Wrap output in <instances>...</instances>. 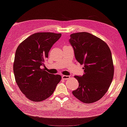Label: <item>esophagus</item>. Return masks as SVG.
Here are the masks:
<instances>
[{"instance_id":"esophagus-1","label":"esophagus","mask_w":127,"mask_h":127,"mask_svg":"<svg viewBox=\"0 0 127 127\" xmlns=\"http://www.w3.org/2000/svg\"><path fill=\"white\" fill-rule=\"evenodd\" d=\"M69 76H67V75H63L62 76V79H65V80H67V79L69 78Z\"/></svg>"}]
</instances>
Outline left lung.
<instances>
[{"label":"left lung","mask_w":127,"mask_h":127,"mask_svg":"<svg viewBox=\"0 0 127 127\" xmlns=\"http://www.w3.org/2000/svg\"><path fill=\"white\" fill-rule=\"evenodd\" d=\"M69 41L76 59L84 65L83 75L75 76L79 85L72 94L84 103L98 101L107 92L113 77L110 49L101 39L86 32L71 34Z\"/></svg>","instance_id":"8db88e82"}]
</instances>
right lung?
<instances>
[{"label": "right lung", "mask_w": 127, "mask_h": 127, "mask_svg": "<svg viewBox=\"0 0 127 127\" xmlns=\"http://www.w3.org/2000/svg\"><path fill=\"white\" fill-rule=\"evenodd\" d=\"M61 33L37 32L20 43L15 52L14 73L22 93L33 101H41L54 93L62 77L51 74L43 67L52 45Z\"/></svg>", "instance_id": "obj_1"}]
</instances>
